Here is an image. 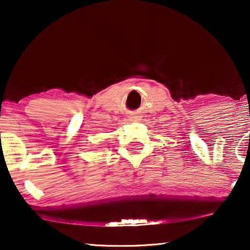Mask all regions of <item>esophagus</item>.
<instances>
[{
    "label": "esophagus",
    "mask_w": 250,
    "mask_h": 250,
    "mask_svg": "<svg viewBox=\"0 0 250 250\" xmlns=\"http://www.w3.org/2000/svg\"><path fill=\"white\" fill-rule=\"evenodd\" d=\"M139 117H140V116L135 115V114H132V115H129V119H131V121H135V119H138Z\"/></svg>",
    "instance_id": "1"
}]
</instances>
